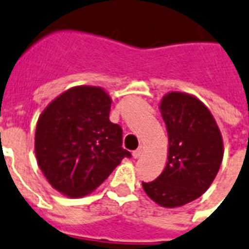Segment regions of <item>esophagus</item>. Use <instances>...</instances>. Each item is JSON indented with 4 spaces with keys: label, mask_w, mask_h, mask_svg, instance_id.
<instances>
[{
    "label": "esophagus",
    "mask_w": 249,
    "mask_h": 249,
    "mask_svg": "<svg viewBox=\"0 0 249 249\" xmlns=\"http://www.w3.org/2000/svg\"><path fill=\"white\" fill-rule=\"evenodd\" d=\"M142 155H143L142 148H138L137 151H134V152H133V157H134V159H141V157H142Z\"/></svg>",
    "instance_id": "1"
}]
</instances>
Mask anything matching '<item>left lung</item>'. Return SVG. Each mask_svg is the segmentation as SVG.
<instances>
[{
  "instance_id": "obj_1",
  "label": "left lung",
  "mask_w": 249,
  "mask_h": 249,
  "mask_svg": "<svg viewBox=\"0 0 249 249\" xmlns=\"http://www.w3.org/2000/svg\"><path fill=\"white\" fill-rule=\"evenodd\" d=\"M159 108L169 137L167 162L156 180L142 185L157 205L175 209L210 188L223 162V137L211 111L193 94L166 93Z\"/></svg>"
}]
</instances>
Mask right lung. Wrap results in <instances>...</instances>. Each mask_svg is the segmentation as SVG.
<instances>
[{
  "mask_svg": "<svg viewBox=\"0 0 249 249\" xmlns=\"http://www.w3.org/2000/svg\"><path fill=\"white\" fill-rule=\"evenodd\" d=\"M110 94L101 87L62 92L39 115L34 151L53 189L70 198L92 193L130 152L121 147L123 129L108 119Z\"/></svg>",
  "mask_w": 249,
  "mask_h": 249,
  "instance_id": "right-lung-1",
  "label": "right lung"
}]
</instances>
